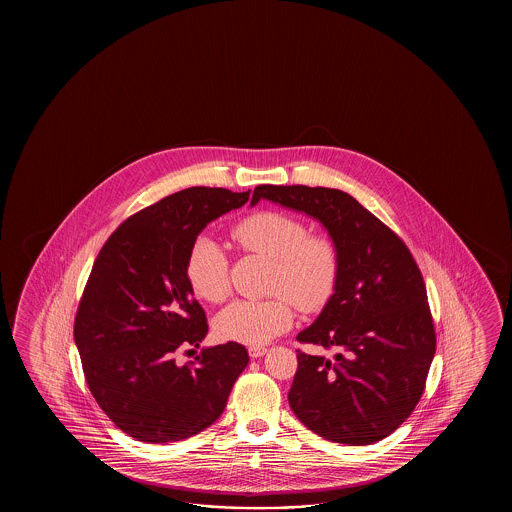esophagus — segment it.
Wrapping results in <instances>:
<instances>
[{"mask_svg":"<svg viewBox=\"0 0 512 512\" xmlns=\"http://www.w3.org/2000/svg\"><path fill=\"white\" fill-rule=\"evenodd\" d=\"M267 353V348H261V346H251L249 348V355H251L252 359H260Z\"/></svg>","mask_w":512,"mask_h":512,"instance_id":"1","label":"esophagus"}]
</instances>
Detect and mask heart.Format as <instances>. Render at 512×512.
<instances>
[{"label": "heart", "instance_id": "1", "mask_svg": "<svg viewBox=\"0 0 512 512\" xmlns=\"http://www.w3.org/2000/svg\"><path fill=\"white\" fill-rule=\"evenodd\" d=\"M240 249L271 260L267 300H236L216 316L219 337L260 346L285 333L293 324V305L320 311L335 293L340 252L327 236L309 234L302 219L278 210H258L241 218L232 230ZM186 282L196 296L221 302L229 294V258L218 241L199 238L185 263Z\"/></svg>", "mask_w": 512, "mask_h": 512}]
</instances>
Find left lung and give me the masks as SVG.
Instances as JSON below:
<instances>
[{
	"label": "left lung",
	"instance_id": "obj_1",
	"mask_svg": "<svg viewBox=\"0 0 512 512\" xmlns=\"http://www.w3.org/2000/svg\"><path fill=\"white\" fill-rule=\"evenodd\" d=\"M260 199L305 212L340 252L335 294L298 342L289 390L294 415L333 443H377L414 412L435 353L425 280L410 249L357 199L324 186L260 185Z\"/></svg>",
	"mask_w": 512,
	"mask_h": 512
}]
</instances>
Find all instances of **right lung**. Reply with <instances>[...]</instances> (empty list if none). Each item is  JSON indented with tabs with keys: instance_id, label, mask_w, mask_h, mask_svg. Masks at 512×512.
<instances>
[{
	"instance_id": "1",
	"label": "right lung",
	"mask_w": 512,
	"mask_h": 512,
	"mask_svg": "<svg viewBox=\"0 0 512 512\" xmlns=\"http://www.w3.org/2000/svg\"><path fill=\"white\" fill-rule=\"evenodd\" d=\"M249 192L194 186L142 208L98 252L75 316V342L89 392L124 434L175 443L223 414L249 364L238 342L201 349L203 307L186 282L185 263L212 219L240 208Z\"/></svg>"
}]
</instances>
